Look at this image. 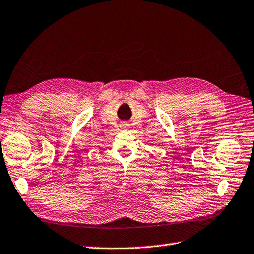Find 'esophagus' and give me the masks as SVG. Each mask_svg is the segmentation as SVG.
<instances>
[{"instance_id": "esophagus-1", "label": "esophagus", "mask_w": 254, "mask_h": 254, "mask_svg": "<svg viewBox=\"0 0 254 254\" xmlns=\"http://www.w3.org/2000/svg\"><path fill=\"white\" fill-rule=\"evenodd\" d=\"M121 127H122V128H128V127H129V124L126 123V122H124V123L121 124Z\"/></svg>"}]
</instances>
